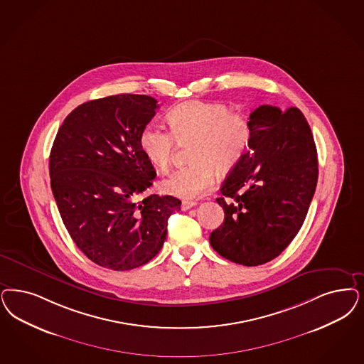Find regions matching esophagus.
<instances>
[{"label":"esophagus","mask_w":364,"mask_h":364,"mask_svg":"<svg viewBox=\"0 0 364 364\" xmlns=\"http://www.w3.org/2000/svg\"><path fill=\"white\" fill-rule=\"evenodd\" d=\"M196 204H198L196 201L184 200L181 203V210H183V211H187V210H191L192 207H195Z\"/></svg>","instance_id":"esophagus-1"}]
</instances>
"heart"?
I'll use <instances>...</instances> for the list:
<instances>
[{
	"label": "heart",
	"instance_id": "obj_1",
	"mask_svg": "<svg viewBox=\"0 0 364 364\" xmlns=\"http://www.w3.org/2000/svg\"><path fill=\"white\" fill-rule=\"evenodd\" d=\"M165 119L171 133L146 126L139 136V146L156 169L166 171L175 141L191 144L188 166L177 169L160 184L164 193L175 198H198L213 186L215 171L219 175L231 172L250 146L252 132L247 115L228 112L225 103L189 100L172 107Z\"/></svg>",
	"mask_w": 364,
	"mask_h": 364
}]
</instances>
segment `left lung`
<instances>
[{"label": "left lung", "instance_id": "left-lung-1", "mask_svg": "<svg viewBox=\"0 0 364 364\" xmlns=\"http://www.w3.org/2000/svg\"><path fill=\"white\" fill-rule=\"evenodd\" d=\"M249 121L250 146L220 188L216 201L225 220L210 243L231 262L258 266L278 257L300 231L318 164L312 130L299 109L264 105Z\"/></svg>", "mask_w": 364, "mask_h": 364}]
</instances>
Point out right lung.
Returning a JSON list of instances; mask_svg holds the SVG:
<instances>
[{
    "mask_svg": "<svg viewBox=\"0 0 364 364\" xmlns=\"http://www.w3.org/2000/svg\"><path fill=\"white\" fill-rule=\"evenodd\" d=\"M157 100L121 94L90 100L67 115L50 154V188L64 226L94 264L117 272L148 264L161 250L173 196L151 195L154 168L139 136Z\"/></svg>",
    "mask_w": 364,
    "mask_h": 364,
    "instance_id": "obj_1",
    "label": "right lung"
}]
</instances>
